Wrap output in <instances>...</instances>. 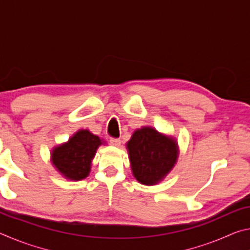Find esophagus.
<instances>
[{
    "label": "esophagus",
    "instance_id": "34e87169",
    "mask_svg": "<svg viewBox=\"0 0 250 250\" xmlns=\"http://www.w3.org/2000/svg\"><path fill=\"white\" fill-rule=\"evenodd\" d=\"M110 145L115 146H121V140L120 139H110Z\"/></svg>",
    "mask_w": 250,
    "mask_h": 250
}]
</instances>
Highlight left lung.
Listing matches in <instances>:
<instances>
[{"label": "left lung", "instance_id": "8db88e82", "mask_svg": "<svg viewBox=\"0 0 250 250\" xmlns=\"http://www.w3.org/2000/svg\"><path fill=\"white\" fill-rule=\"evenodd\" d=\"M131 171L139 183H160L177 162L179 146L173 137L152 126H142L133 132L126 143Z\"/></svg>", "mask_w": 250, "mask_h": 250}]
</instances>
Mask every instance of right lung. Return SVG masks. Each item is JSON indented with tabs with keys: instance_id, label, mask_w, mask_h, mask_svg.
<instances>
[{
	"instance_id": "obj_1",
	"label": "right lung",
	"mask_w": 250,
	"mask_h": 250,
	"mask_svg": "<svg viewBox=\"0 0 250 250\" xmlns=\"http://www.w3.org/2000/svg\"><path fill=\"white\" fill-rule=\"evenodd\" d=\"M101 145H105L104 139L89 130L80 129L68 141L54 147L50 152V162L65 179L83 180L89 175L91 162Z\"/></svg>"
}]
</instances>
